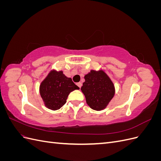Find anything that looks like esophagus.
I'll return each instance as SVG.
<instances>
[{
  "instance_id": "obj_1",
  "label": "esophagus",
  "mask_w": 161,
  "mask_h": 161,
  "mask_svg": "<svg viewBox=\"0 0 161 161\" xmlns=\"http://www.w3.org/2000/svg\"><path fill=\"white\" fill-rule=\"evenodd\" d=\"M77 85H78V86H79V88H80V87H81V86H82V82H78V83L76 84Z\"/></svg>"
}]
</instances>
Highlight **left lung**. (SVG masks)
Listing matches in <instances>:
<instances>
[{
	"label": "left lung",
	"instance_id": "obj_1",
	"mask_svg": "<svg viewBox=\"0 0 161 161\" xmlns=\"http://www.w3.org/2000/svg\"><path fill=\"white\" fill-rule=\"evenodd\" d=\"M84 78L85 81L80 90L85 97L86 104L95 111L105 109L115 95L113 81L102 69L91 70Z\"/></svg>",
	"mask_w": 161,
	"mask_h": 161
}]
</instances>
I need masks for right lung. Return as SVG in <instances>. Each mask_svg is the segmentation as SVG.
<instances>
[{"mask_svg": "<svg viewBox=\"0 0 161 161\" xmlns=\"http://www.w3.org/2000/svg\"><path fill=\"white\" fill-rule=\"evenodd\" d=\"M76 89H79V86L71 78L65 76L62 70L52 69L40 83V94L46 108L56 111L66 103L68 96Z\"/></svg>", "mask_w": 161, "mask_h": 161, "instance_id": "obj_1", "label": "right lung"}]
</instances>
